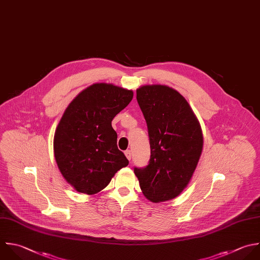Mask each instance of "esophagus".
Instances as JSON below:
<instances>
[{"label": "esophagus", "instance_id": "esophagus-1", "mask_svg": "<svg viewBox=\"0 0 260 260\" xmlns=\"http://www.w3.org/2000/svg\"><path fill=\"white\" fill-rule=\"evenodd\" d=\"M125 155H126V157H127V158L130 160V159H131V157H132V153H131V150H129V149H128V150H126V151H125Z\"/></svg>", "mask_w": 260, "mask_h": 260}]
</instances>
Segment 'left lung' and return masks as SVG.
<instances>
[{
  "label": "left lung",
  "instance_id": "8db88e82",
  "mask_svg": "<svg viewBox=\"0 0 260 260\" xmlns=\"http://www.w3.org/2000/svg\"><path fill=\"white\" fill-rule=\"evenodd\" d=\"M136 99L146 121L150 158L134 168L143 195L152 202L177 197L188 185L198 164L203 137L187 101L166 85H144Z\"/></svg>",
  "mask_w": 260,
  "mask_h": 260
}]
</instances>
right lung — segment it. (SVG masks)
I'll use <instances>...</instances> for the list:
<instances>
[{
	"label": "right lung",
	"mask_w": 260,
	"mask_h": 260,
	"mask_svg": "<svg viewBox=\"0 0 260 260\" xmlns=\"http://www.w3.org/2000/svg\"><path fill=\"white\" fill-rule=\"evenodd\" d=\"M133 99V91L95 83L66 109L55 133L54 152L60 172L78 192L95 194L129 160L118 149L112 121Z\"/></svg>",
	"instance_id": "1"
}]
</instances>
